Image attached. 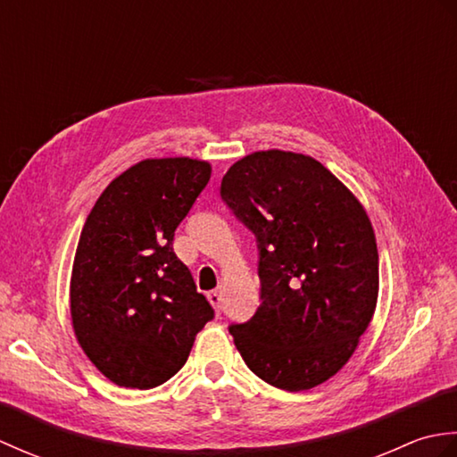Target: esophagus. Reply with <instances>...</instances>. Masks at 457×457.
Masks as SVG:
<instances>
[{"instance_id": "34e87169", "label": "esophagus", "mask_w": 457, "mask_h": 457, "mask_svg": "<svg viewBox=\"0 0 457 457\" xmlns=\"http://www.w3.org/2000/svg\"><path fill=\"white\" fill-rule=\"evenodd\" d=\"M208 300H210V304L218 310H221V303H223V293L220 288H216V290H210L208 293Z\"/></svg>"}]
</instances>
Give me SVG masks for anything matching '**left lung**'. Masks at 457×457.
Returning a JSON list of instances; mask_svg holds the SVG:
<instances>
[{
    "instance_id": "obj_1",
    "label": "left lung",
    "mask_w": 457,
    "mask_h": 457,
    "mask_svg": "<svg viewBox=\"0 0 457 457\" xmlns=\"http://www.w3.org/2000/svg\"><path fill=\"white\" fill-rule=\"evenodd\" d=\"M221 198L259 244L261 304L231 326L237 352L265 383L306 391L342 369L375 314L378 251L355 194L310 154H245Z\"/></svg>"
}]
</instances>
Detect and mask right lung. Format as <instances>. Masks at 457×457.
Masks as SVG:
<instances>
[{
    "label": "right lung",
    "instance_id": "1",
    "mask_svg": "<svg viewBox=\"0 0 457 457\" xmlns=\"http://www.w3.org/2000/svg\"><path fill=\"white\" fill-rule=\"evenodd\" d=\"M210 174L202 159H143L105 187L84 221L71 277L72 328L115 385L169 381L213 316L172 249L174 229Z\"/></svg>",
    "mask_w": 457,
    "mask_h": 457
}]
</instances>
